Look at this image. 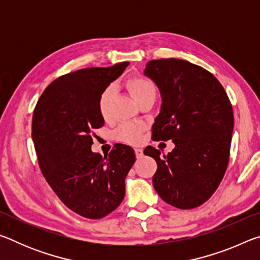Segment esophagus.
Wrapping results in <instances>:
<instances>
[{"instance_id": "34e87169", "label": "esophagus", "mask_w": 260, "mask_h": 260, "mask_svg": "<svg viewBox=\"0 0 260 260\" xmlns=\"http://www.w3.org/2000/svg\"><path fill=\"white\" fill-rule=\"evenodd\" d=\"M135 155H136V158H141L143 156V150L141 148H135Z\"/></svg>"}]
</instances>
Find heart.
<instances>
[{
  "instance_id": "1",
  "label": "heart",
  "mask_w": 260,
  "mask_h": 260,
  "mask_svg": "<svg viewBox=\"0 0 260 260\" xmlns=\"http://www.w3.org/2000/svg\"><path fill=\"white\" fill-rule=\"evenodd\" d=\"M127 88L129 93L133 96L136 102L140 103L143 100L149 98H156V86L150 79L141 76L132 77L127 81ZM110 101H111V90L105 89L100 96L99 100V112L103 119L107 120L110 114ZM144 126L139 122H125L121 124L114 131V139L120 141V142L136 144L142 140Z\"/></svg>"
}]
</instances>
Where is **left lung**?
I'll return each instance as SVG.
<instances>
[{
  "label": "left lung",
  "instance_id": "8db88e82",
  "mask_svg": "<svg viewBox=\"0 0 260 260\" xmlns=\"http://www.w3.org/2000/svg\"><path fill=\"white\" fill-rule=\"evenodd\" d=\"M144 76L161 96L152 139L172 140L175 146L162 157L151 146L144 149L157 162L153 187L167 204L197 208L217 190L230 161L234 128L230 99L212 73L183 59L148 61Z\"/></svg>",
  "mask_w": 260,
  "mask_h": 260
}]
</instances>
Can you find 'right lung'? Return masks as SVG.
<instances>
[{"mask_svg":"<svg viewBox=\"0 0 260 260\" xmlns=\"http://www.w3.org/2000/svg\"><path fill=\"white\" fill-rule=\"evenodd\" d=\"M89 68L64 74L43 91L33 112L32 139L41 172L73 212L101 219L124 200L134 150L117 143L109 156L91 151V132L104 125L101 94L128 67Z\"/></svg>","mask_w":260,"mask_h":260,"instance_id":"1","label":"right lung"}]
</instances>
